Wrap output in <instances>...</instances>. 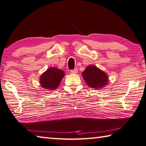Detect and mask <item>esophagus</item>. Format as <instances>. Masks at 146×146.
Segmentation results:
<instances>
[{"mask_svg":"<svg viewBox=\"0 0 146 146\" xmlns=\"http://www.w3.org/2000/svg\"><path fill=\"white\" fill-rule=\"evenodd\" d=\"M71 73H74V74L77 73H78V69H77V68H75V69H74V70H71Z\"/></svg>","mask_w":146,"mask_h":146,"instance_id":"34e87169","label":"esophagus"}]
</instances>
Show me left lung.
I'll use <instances>...</instances> for the list:
<instances>
[{"mask_svg":"<svg viewBox=\"0 0 146 146\" xmlns=\"http://www.w3.org/2000/svg\"><path fill=\"white\" fill-rule=\"evenodd\" d=\"M82 76L89 86L96 89L103 88L108 81L107 74L94 65L86 67L82 73Z\"/></svg>","mask_w":146,"mask_h":146,"instance_id":"1","label":"left lung"}]
</instances>
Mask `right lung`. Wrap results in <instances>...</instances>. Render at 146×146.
Instances as JSON below:
<instances>
[{
	"instance_id": "1",
	"label": "right lung",
	"mask_w": 146,
	"mask_h": 146,
	"mask_svg": "<svg viewBox=\"0 0 146 146\" xmlns=\"http://www.w3.org/2000/svg\"><path fill=\"white\" fill-rule=\"evenodd\" d=\"M64 76L63 70L55 67L49 68L40 77L41 86L49 90H54L58 88Z\"/></svg>"
}]
</instances>
